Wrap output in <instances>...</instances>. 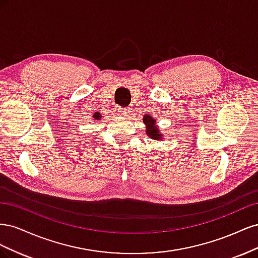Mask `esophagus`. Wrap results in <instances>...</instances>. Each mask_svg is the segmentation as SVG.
<instances>
[{
  "label": "esophagus",
  "mask_w": 258,
  "mask_h": 258,
  "mask_svg": "<svg viewBox=\"0 0 258 258\" xmlns=\"http://www.w3.org/2000/svg\"><path fill=\"white\" fill-rule=\"evenodd\" d=\"M118 112L120 113L121 116H128L129 114V108L128 107H119Z\"/></svg>",
  "instance_id": "obj_1"
}]
</instances>
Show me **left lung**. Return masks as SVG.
I'll return each instance as SVG.
<instances>
[{
    "label": "left lung",
    "mask_w": 258,
    "mask_h": 258,
    "mask_svg": "<svg viewBox=\"0 0 258 258\" xmlns=\"http://www.w3.org/2000/svg\"><path fill=\"white\" fill-rule=\"evenodd\" d=\"M143 121L146 124L147 137H150L153 140H159L160 141L162 139V135L160 134L158 127L156 126V120H154L152 117H146L145 119H143Z\"/></svg>",
    "instance_id": "1"
}]
</instances>
